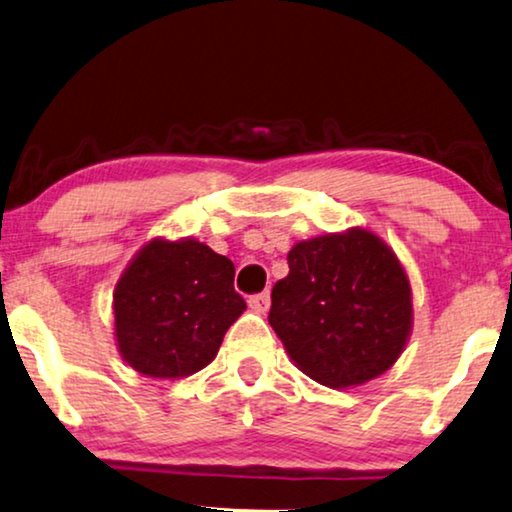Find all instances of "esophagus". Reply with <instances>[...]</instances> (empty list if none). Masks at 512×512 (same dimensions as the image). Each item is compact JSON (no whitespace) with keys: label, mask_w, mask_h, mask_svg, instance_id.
I'll list each match as a JSON object with an SVG mask.
<instances>
[{"label":"esophagus","mask_w":512,"mask_h":512,"mask_svg":"<svg viewBox=\"0 0 512 512\" xmlns=\"http://www.w3.org/2000/svg\"><path fill=\"white\" fill-rule=\"evenodd\" d=\"M249 307L256 311V314H265V311L270 309V293L263 291V293H256L249 298Z\"/></svg>","instance_id":"esophagus-1"}]
</instances>
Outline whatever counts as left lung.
Listing matches in <instances>:
<instances>
[{
  "mask_svg": "<svg viewBox=\"0 0 512 512\" xmlns=\"http://www.w3.org/2000/svg\"><path fill=\"white\" fill-rule=\"evenodd\" d=\"M268 321L309 379L330 388L362 385L404 351L411 284L374 233H328L288 251V277L272 288Z\"/></svg>",
  "mask_w": 512,
  "mask_h": 512,
  "instance_id": "1",
  "label": "left lung"
}]
</instances>
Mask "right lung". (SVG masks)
Instances as JSON below:
<instances>
[{
  "label": "right lung",
  "mask_w": 512,
  "mask_h": 512,
  "mask_svg": "<svg viewBox=\"0 0 512 512\" xmlns=\"http://www.w3.org/2000/svg\"><path fill=\"white\" fill-rule=\"evenodd\" d=\"M233 279L231 258L203 242H147L113 293L122 358L152 379H180L210 365L247 309Z\"/></svg>",
  "instance_id": "obj_1"
}]
</instances>
